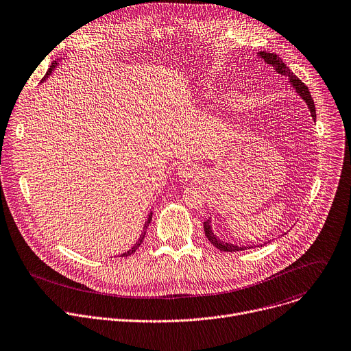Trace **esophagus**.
<instances>
[{
    "label": "esophagus",
    "mask_w": 351,
    "mask_h": 351,
    "mask_svg": "<svg viewBox=\"0 0 351 351\" xmlns=\"http://www.w3.org/2000/svg\"><path fill=\"white\" fill-rule=\"evenodd\" d=\"M178 173H179V176H180V178H183V179H190V178L196 176V173H197V168H196V165H193V164L184 162V164L179 165V171H178Z\"/></svg>",
    "instance_id": "esophagus-1"
}]
</instances>
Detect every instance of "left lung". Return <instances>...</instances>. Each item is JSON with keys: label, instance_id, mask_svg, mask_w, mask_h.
Returning a JSON list of instances; mask_svg holds the SVG:
<instances>
[{"label": "left lung", "instance_id": "1", "mask_svg": "<svg viewBox=\"0 0 351 351\" xmlns=\"http://www.w3.org/2000/svg\"><path fill=\"white\" fill-rule=\"evenodd\" d=\"M258 56H261V57L267 62V64H270L278 74L289 77V80H290L291 85L294 86V89L298 92L300 97L306 102V105H308V108H309V110H311L312 119L316 120L315 104H313V99H312V97H311L308 86H306L297 75H294V73L284 64L282 60H281L277 54H274V53H267V51H261V53H258ZM210 224H211L210 219L204 221V224H203V226H204V234H206V237L208 238V241H210L217 249H219V250H222V252H237V250H243V249H246L245 246H238V245H232V243H226V242H221L219 239H217L215 235H214L213 231H211V226H210ZM261 246H262V245H261Z\"/></svg>", "mask_w": 351, "mask_h": 351}]
</instances>
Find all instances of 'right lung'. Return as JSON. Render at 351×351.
Listing matches in <instances>:
<instances>
[{
    "label": "right lung",
    "instance_id": "add662e5",
    "mask_svg": "<svg viewBox=\"0 0 351 351\" xmlns=\"http://www.w3.org/2000/svg\"><path fill=\"white\" fill-rule=\"evenodd\" d=\"M57 66V62L54 61V62H51V66H50V69H49V71L46 73V75H45V78L43 80H46V77L47 75H50V73L53 71V69ZM151 219H152V213L148 215V219H147V222H145V224H144V231H143V234L140 235V239H138V242L130 249V250H127V252H124L123 254H120V258H125V256H130V254H133L137 249H138V246L143 243V241H144V237H145V232H147V228H148V224H149V222H151Z\"/></svg>",
    "mask_w": 351,
    "mask_h": 351
}]
</instances>
